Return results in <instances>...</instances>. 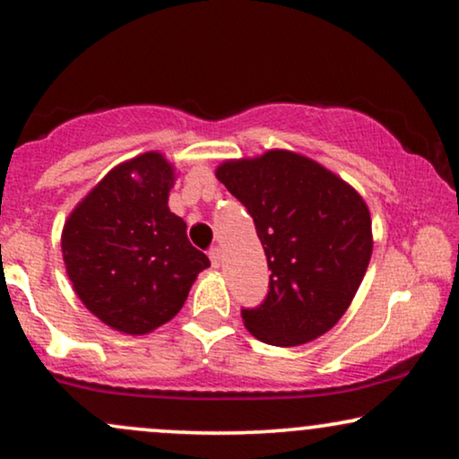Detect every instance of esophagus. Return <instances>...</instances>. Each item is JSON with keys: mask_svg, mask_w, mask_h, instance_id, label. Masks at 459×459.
Segmentation results:
<instances>
[{"mask_svg": "<svg viewBox=\"0 0 459 459\" xmlns=\"http://www.w3.org/2000/svg\"><path fill=\"white\" fill-rule=\"evenodd\" d=\"M209 256H211V263H212V267H221V263H223V250H221V248H219V247L211 248Z\"/></svg>", "mask_w": 459, "mask_h": 459, "instance_id": "esophagus-1", "label": "esophagus"}]
</instances>
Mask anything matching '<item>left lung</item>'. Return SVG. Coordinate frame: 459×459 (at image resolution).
<instances>
[{
    "mask_svg": "<svg viewBox=\"0 0 459 459\" xmlns=\"http://www.w3.org/2000/svg\"><path fill=\"white\" fill-rule=\"evenodd\" d=\"M215 175L247 206L272 269L263 305L242 309L247 330L273 347H299L334 328L372 256L366 200L290 150L225 160Z\"/></svg>",
    "mask_w": 459,
    "mask_h": 459,
    "instance_id": "8db88e82",
    "label": "left lung"
}]
</instances>
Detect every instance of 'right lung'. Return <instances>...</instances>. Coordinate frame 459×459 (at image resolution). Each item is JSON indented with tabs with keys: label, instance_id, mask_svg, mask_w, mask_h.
Returning a JSON list of instances; mask_svg holds the SVG:
<instances>
[{
	"label": "right lung",
	"instance_id": "right-lung-1",
	"mask_svg": "<svg viewBox=\"0 0 459 459\" xmlns=\"http://www.w3.org/2000/svg\"><path fill=\"white\" fill-rule=\"evenodd\" d=\"M175 169L160 152L125 160L74 206L62 230L68 280L108 328L142 336L184 307L209 256L169 209Z\"/></svg>",
	"mask_w": 459,
	"mask_h": 459
}]
</instances>
